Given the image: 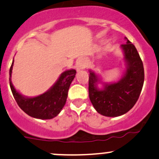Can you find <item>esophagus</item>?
Masks as SVG:
<instances>
[{"label": "esophagus", "mask_w": 159, "mask_h": 159, "mask_svg": "<svg viewBox=\"0 0 159 159\" xmlns=\"http://www.w3.org/2000/svg\"><path fill=\"white\" fill-rule=\"evenodd\" d=\"M86 67V60L84 58H80L76 62V70L80 71Z\"/></svg>", "instance_id": "esophagus-1"}]
</instances>
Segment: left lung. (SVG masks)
<instances>
[{
	"label": "left lung",
	"instance_id": "left-lung-1",
	"mask_svg": "<svg viewBox=\"0 0 159 159\" xmlns=\"http://www.w3.org/2000/svg\"><path fill=\"white\" fill-rule=\"evenodd\" d=\"M121 44L125 71L119 81L113 83L102 81L99 74L89 70V97L94 109L100 115L118 117L131 109L137 102L144 82L143 62L135 46L127 38ZM98 84L103 88L99 89Z\"/></svg>",
	"mask_w": 159,
	"mask_h": 159
}]
</instances>
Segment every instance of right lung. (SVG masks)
Segmentation results:
<instances>
[{
  "mask_svg": "<svg viewBox=\"0 0 159 159\" xmlns=\"http://www.w3.org/2000/svg\"><path fill=\"white\" fill-rule=\"evenodd\" d=\"M13 60L10 69V86L15 100L24 112L38 119H51L60 114L65 106L68 91L75 77V69H69L62 73L53 86L45 93L37 97H29L16 90L11 81Z\"/></svg>",
  "mask_w": 159,
  "mask_h": 159,
  "instance_id": "right-lung-1",
  "label": "right lung"
}]
</instances>
